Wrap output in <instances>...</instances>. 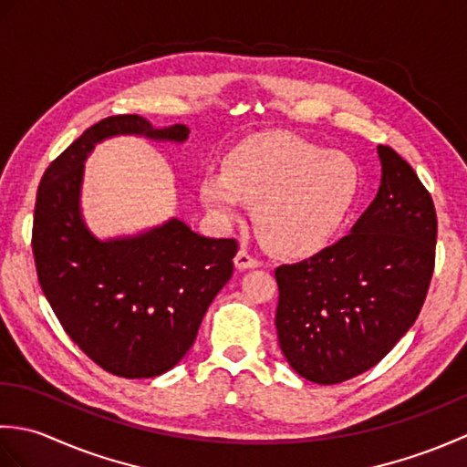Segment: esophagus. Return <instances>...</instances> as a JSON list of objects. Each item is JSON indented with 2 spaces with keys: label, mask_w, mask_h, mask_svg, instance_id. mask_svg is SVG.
<instances>
[{
  "label": "esophagus",
  "mask_w": 467,
  "mask_h": 467,
  "mask_svg": "<svg viewBox=\"0 0 467 467\" xmlns=\"http://www.w3.org/2000/svg\"><path fill=\"white\" fill-rule=\"evenodd\" d=\"M234 265H236V269L244 271V269H256V266H261V261L256 259V256H253L251 253H246L244 249H241L234 256Z\"/></svg>",
  "instance_id": "1"
}]
</instances>
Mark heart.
<instances>
[{
	"label": "heart",
	"instance_id": "b5f03b06",
	"mask_svg": "<svg viewBox=\"0 0 467 467\" xmlns=\"http://www.w3.org/2000/svg\"><path fill=\"white\" fill-rule=\"evenodd\" d=\"M361 188L351 156L295 134H269L236 146L224 171L202 176L198 194L223 223L253 204L266 249L283 259H306L341 233Z\"/></svg>",
	"mask_w": 467,
	"mask_h": 467
}]
</instances>
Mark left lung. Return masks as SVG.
Segmentation results:
<instances>
[{"mask_svg": "<svg viewBox=\"0 0 467 467\" xmlns=\"http://www.w3.org/2000/svg\"><path fill=\"white\" fill-rule=\"evenodd\" d=\"M381 186L351 233L275 271V325L293 369L335 385L371 369L418 319L435 265L438 216L428 188L389 146Z\"/></svg>", "mask_w": 467, "mask_h": 467, "instance_id": "1", "label": "left lung"}]
</instances>
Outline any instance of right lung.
I'll use <instances>...</instances> for the list:
<instances>
[{
    "label": "right lung",
    "mask_w": 467,
    "mask_h": 467,
    "mask_svg": "<svg viewBox=\"0 0 467 467\" xmlns=\"http://www.w3.org/2000/svg\"><path fill=\"white\" fill-rule=\"evenodd\" d=\"M184 124L104 118L47 166L37 188L32 249L37 281L57 321L108 373L156 377L191 349L202 317L233 276L234 239H206L178 218L142 234L100 241L80 213L84 161L104 138L138 134L184 142Z\"/></svg>",
    "instance_id": "right-lung-1"
}]
</instances>
